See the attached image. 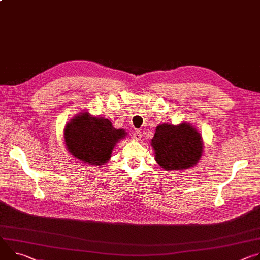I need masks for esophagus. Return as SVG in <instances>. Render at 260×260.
Returning a JSON list of instances; mask_svg holds the SVG:
<instances>
[{"label": "esophagus", "mask_w": 260, "mask_h": 260, "mask_svg": "<svg viewBox=\"0 0 260 260\" xmlns=\"http://www.w3.org/2000/svg\"><path fill=\"white\" fill-rule=\"evenodd\" d=\"M141 137H142V133H141V131H139V129H136L133 134V139L136 141H139L141 139Z\"/></svg>", "instance_id": "34e87169"}]
</instances>
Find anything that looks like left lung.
Listing matches in <instances>:
<instances>
[{
  "label": "left lung",
  "instance_id": "8db88e82",
  "mask_svg": "<svg viewBox=\"0 0 260 260\" xmlns=\"http://www.w3.org/2000/svg\"><path fill=\"white\" fill-rule=\"evenodd\" d=\"M156 162L166 171L182 170L196 165L203 152L200 133L186 122L156 126L151 140Z\"/></svg>",
  "mask_w": 260,
  "mask_h": 260
}]
</instances>
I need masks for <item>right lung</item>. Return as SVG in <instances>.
<instances>
[{"label": "right lung", "mask_w": 260, "mask_h": 260, "mask_svg": "<svg viewBox=\"0 0 260 260\" xmlns=\"http://www.w3.org/2000/svg\"><path fill=\"white\" fill-rule=\"evenodd\" d=\"M124 129H116L103 117L81 112L70 119L64 129V140L70 154L83 162L101 166L111 158L114 146L125 138Z\"/></svg>", "instance_id": "1"}]
</instances>
